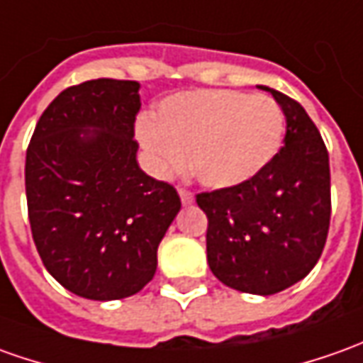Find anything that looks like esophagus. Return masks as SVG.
I'll use <instances>...</instances> for the list:
<instances>
[{"mask_svg": "<svg viewBox=\"0 0 363 363\" xmlns=\"http://www.w3.org/2000/svg\"><path fill=\"white\" fill-rule=\"evenodd\" d=\"M179 196H181L182 204H192L194 202V194L191 191H186V189H179Z\"/></svg>", "mask_w": 363, "mask_h": 363, "instance_id": "1", "label": "esophagus"}]
</instances>
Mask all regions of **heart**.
<instances>
[{
  "label": "heart",
  "instance_id": "obj_1",
  "mask_svg": "<svg viewBox=\"0 0 363 363\" xmlns=\"http://www.w3.org/2000/svg\"><path fill=\"white\" fill-rule=\"evenodd\" d=\"M284 127V113L272 97L204 89L164 99L155 119L137 121V139L162 177L182 171L189 155L199 182L230 189L274 159Z\"/></svg>",
  "mask_w": 363,
  "mask_h": 363
}]
</instances>
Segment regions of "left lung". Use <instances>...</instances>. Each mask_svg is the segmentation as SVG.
Returning <instances> with one entry per match:
<instances>
[{"mask_svg":"<svg viewBox=\"0 0 363 363\" xmlns=\"http://www.w3.org/2000/svg\"><path fill=\"white\" fill-rule=\"evenodd\" d=\"M286 117L284 147L254 179L196 194L206 213V258L234 290L270 296L316 266L330 228V161L304 107L276 89Z\"/></svg>","mask_w":363,"mask_h":363,"instance_id":"8db88e82","label":"left lung"}]
</instances>
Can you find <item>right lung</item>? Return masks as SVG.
I'll return each mask as SVG.
<instances>
[{
  "label": "right lung",
  "mask_w": 363,
  "mask_h": 363,
  "mask_svg": "<svg viewBox=\"0 0 363 363\" xmlns=\"http://www.w3.org/2000/svg\"><path fill=\"white\" fill-rule=\"evenodd\" d=\"M139 83L93 79L61 91L26 157L29 224L47 272L87 300L137 294L181 211L169 182L140 171Z\"/></svg>",
  "instance_id": "obj_1"
}]
</instances>
